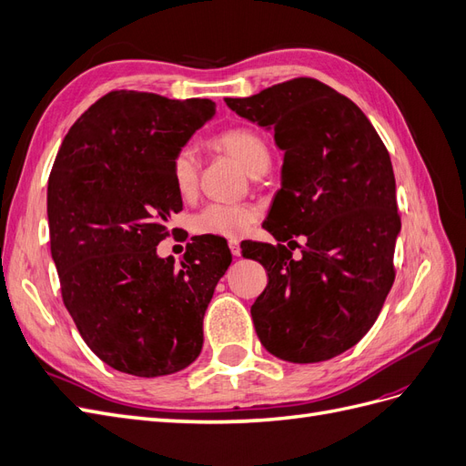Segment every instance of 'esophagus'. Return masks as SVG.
Here are the masks:
<instances>
[{
	"instance_id": "obj_1",
	"label": "esophagus",
	"mask_w": 466,
	"mask_h": 466,
	"mask_svg": "<svg viewBox=\"0 0 466 466\" xmlns=\"http://www.w3.org/2000/svg\"><path fill=\"white\" fill-rule=\"evenodd\" d=\"M229 250H231L233 257H241V245H238L237 238H231V241H229Z\"/></svg>"
}]
</instances>
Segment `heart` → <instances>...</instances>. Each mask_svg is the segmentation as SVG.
Wrapping results in <instances>:
<instances>
[{"mask_svg": "<svg viewBox=\"0 0 466 466\" xmlns=\"http://www.w3.org/2000/svg\"><path fill=\"white\" fill-rule=\"evenodd\" d=\"M218 146L231 153L248 173H255L260 167H268L270 153L266 142L248 128H229L216 137ZM200 155L192 144L180 146L171 159L173 187L182 198H190L198 188ZM258 211L255 206L237 202H211L204 206L192 219V229L198 235L235 238L245 235L250 225L257 221Z\"/></svg>", "mask_w": 466, "mask_h": 466, "instance_id": "obj_1", "label": "heart"}]
</instances>
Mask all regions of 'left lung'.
<instances>
[{
	"instance_id": "8db88e82",
	"label": "left lung",
	"mask_w": 466,
	"mask_h": 466,
	"mask_svg": "<svg viewBox=\"0 0 466 466\" xmlns=\"http://www.w3.org/2000/svg\"><path fill=\"white\" fill-rule=\"evenodd\" d=\"M225 103L284 149L264 228L278 241L305 237L299 260L279 243L243 248L268 272L250 307L257 334L279 360L327 361L368 334L392 288L400 216L389 151L356 103L313 77Z\"/></svg>"
}]
</instances>
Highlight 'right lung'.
<instances>
[{"label": "right lung", "instance_id": "obj_1", "mask_svg": "<svg viewBox=\"0 0 466 466\" xmlns=\"http://www.w3.org/2000/svg\"><path fill=\"white\" fill-rule=\"evenodd\" d=\"M209 98L110 91L76 120L48 178L50 250L64 305L112 370L171 375L200 356L202 320L231 264L221 238L159 258L182 209L171 159L214 116ZM175 231V229H173Z\"/></svg>", "mask_w": 466, "mask_h": 466}]
</instances>
